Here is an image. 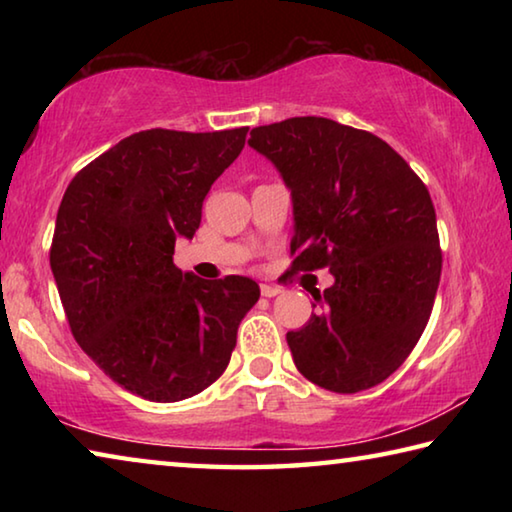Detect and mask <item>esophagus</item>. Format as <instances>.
Returning <instances> with one entry per match:
<instances>
[{"instance_id": "esophagus-1", "label": "esophagus", "mask_w": 512, "mask_h": 512, "mask_svg": "<svg viewBox=\"0 0 512 512\" xmlns=\"http://www.w3.org/2000/svg\"><path fill=\"white\" fill-rule=\"evenodd\" d=\"M277 293H282L280 287H275V284H262V296L264 298H275Z\"/></svg>"}]
</instances>
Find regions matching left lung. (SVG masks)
<instances>
[{
    "mask_svg": "<svg viewBox=\"0 0 512 512\" xmlns=\"http://www.w3.org/2000/svg\"><path fill=\"white\" fill-rule=\"evenodd\" d=\"M248 144L291 189V271L334 275L318 314L287 334L293 363L332 393L381 384L420 341L438 291L427 187L377 135L325 117L257 126Z\"/></svg>",
    "mask_w": 512,
    "mask_h": 512,
    "instance_id": "left-lung-1",
    "label": "left lung"
}]
</instances>
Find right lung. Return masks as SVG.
I'll list each match as a JSON object with an SVG mask.
<instances>
[{
    "label": "right lung",
    "instance_id": "right-lung-1",
    "mask_svg": "<svg viewBox=\"0 0 512 512\" xmlns=\"http://www.w3.org/2000/svg\"><path fill=\"white\" fill-rule=\"evenodd\" d=\"M248 128L135 133L76 173L58 207L49 262L76 343L149 402H180L228 368L259 300L250 277L201 280L173 264Z\"/></svg>",
    "mask_w": 512,
    "mask_h": 512
}]
</instances>
